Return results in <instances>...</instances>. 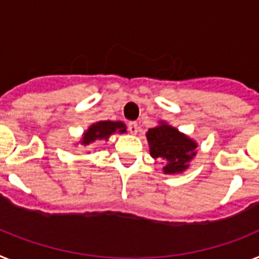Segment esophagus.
<instances>
[{
  "mask_svg": "<svg viewBox=\"0 0 259 259\" xmlns=\"http://www.w3.org/2000/svg\"><path fill=\"white\" fill-rule=\"evenodd\" d=\"M128 131L131 132L132 135L138 134V131H139L138 123H136V121H130V123H128Z\"/></svg>",
  "mask_w": 259,
  "mask_h": 259,
  "instance_id": "esophagus-1",
  "label": "esophagus"
}]
</instances>
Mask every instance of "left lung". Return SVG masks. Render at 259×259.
Returning a JSON list of instances; mask_svg holds the SVG:
<instances>
[{
  "label": "left lung",
  "mask_w": 259,
  "mask_h": 259,
  "mask_svg": "<svg viewBox=\"0 0 259 259\" xmlns=\"http://www.w3.org/2000/svg\"><path fill=\"white\" fill-rule=\"evenodd\" d=\"M145 135L151 156L153 159L165 161L163 170L166 175L181 173L188 169L189 161L197 153V143L172 125L166 124L165 121H160L157 127L149 128Z\"/></svg>",
  "instance_id": "8db88e82"
}]
</instances>
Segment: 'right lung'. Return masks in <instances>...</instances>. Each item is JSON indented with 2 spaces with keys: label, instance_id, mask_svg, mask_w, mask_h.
<instances>
[{
  "label": "right lung",
  "instance_id": "right-lung-1",
  "mask_svg": "<svg viewBox=\"0 0 259 259\" xmlns=\"http://www.w3.org/2000/svg\"><path fill=\"white\" fill-rule=\"evenodd\" d=\"M115 132H119V134L127 132V127H125L124 123L111 120L96 121V123L90 125L89 130L83 134L82 140L79 143L82 145H90L95 142H100V140L107 142L111 135L115 134Z\"/></svg>",
  "mask_w": 259,
  "mask_h": 259
}]
</instances>
